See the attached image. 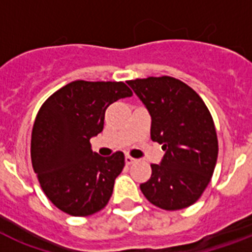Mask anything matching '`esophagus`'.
<instances>
[{"label":"esophagus","instance_id":"obj_1","mask_svg":"<svg viewBox=\"0 0 252 252\" xmlns=\"http://www.w3.org/2000/svg\"><path fill=\"white\" fill-rule=\"evenodd\" d=\"M136 161H137V159H136V158H133V157H130V156H126V165H132V163H134Z\"/></svg>","mask_w":252,"mask_h":252}]
</instances>
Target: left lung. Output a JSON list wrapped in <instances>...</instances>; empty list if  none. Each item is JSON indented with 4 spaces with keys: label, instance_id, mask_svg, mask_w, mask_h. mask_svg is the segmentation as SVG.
I'll return each instance as SVG.
<instances>
[{
    "label": "left lung",
    "instance_id": "8db88e82",
    "mask_svg": "<svg viewBox=\"0 0 252 252\" xmlns=\"http://www.w3.org/2000/svg\"><path fill=\"white\" fill-rule=\"evenodd\" d=\"M149 110L150 136L162 145L161 165L140 184L150 203L165 211L195 204L211 182L219 156L215 122L207 104L193 89L174 77L126 81Z\"/></svg>",
    "mask_w": 252,
    "mask_h": 252
}]
</instances>
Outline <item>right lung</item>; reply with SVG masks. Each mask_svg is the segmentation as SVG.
<instances>
[{
    "label": "right lung",
    "instance_id": "1",
    "mask_svg": "<svg viewBox=\"0 0 252 252\" xmlns=\"http://www.w3.org/2000/svg\"><path fill=\"white\" fill-rule=\"evenodd\" d=\"M132 95L124 82L73 81L55 91L37 112L31 162L45 196L66 215L85 217L110 200L126 157H100L90 138L103 130L107 107Z\"/></svg>",
    "mask_w": 252,
    "mask_h": 252
}]
</instances>
